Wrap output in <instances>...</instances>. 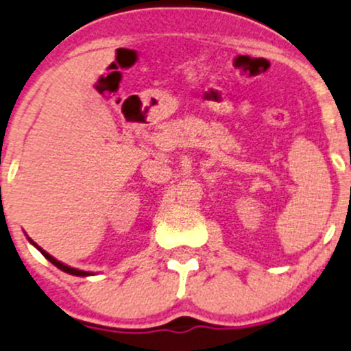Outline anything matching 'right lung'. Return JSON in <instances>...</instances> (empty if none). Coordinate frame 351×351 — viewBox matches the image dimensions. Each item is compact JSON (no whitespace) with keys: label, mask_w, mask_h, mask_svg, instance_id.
Returning <instances> with one entry per match:
<instances>
[{"label":"right lung","mask_w":351,"mask_h":351,"mask_svg":"<svg viewBox=\"0 0 351 351\" xmlns=\"http://www.w3.org/2000/svg\"><path fill=\"white\" fill-rule=\"evenodd\" d=\"M28 241H29V242H32V243H33V245H35V247H36V249H38V250H40V252H42V254H43V256H45V257H47V259H49L51 264H53V265H57V267H58V269H60V271L67 272V274H72V276H80V278H86V276H92V272H87V271H79V269H73V267H69V265L62 264V263H60V261H57V259H55V257H51L49 252H45V250H43V249H42V247H38V245H36V243H35V242H33V241H32V239H28Z\"/></svg>","instance_id":"add662e5"}]
</instances>
